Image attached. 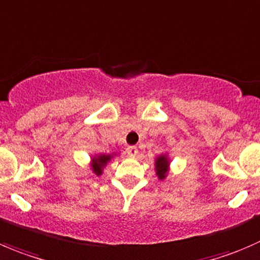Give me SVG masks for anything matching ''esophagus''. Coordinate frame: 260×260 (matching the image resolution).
I'll use <instances>...</instances> for the list:
<instances>
[{
    "label": "esophagus",
    "mask_w": 260,
    "mask_h": 260,
    "mask_svg": "<svg viewBox=\"0 0 260 260\" xmlns=\"http://www.w3.org/2000/svg\"><path fill=\"white\" fill-rule=\"evenodd\" d=\"M125 152H127L129 156H137L138 150L136 146H128V147L125 148Z\"/></svg>",
    "instance_id": "1"
}]
</instances>
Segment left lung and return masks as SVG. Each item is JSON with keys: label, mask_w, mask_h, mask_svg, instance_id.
Here are the masks:
<instances>
[{"label": "left lung", "mask_w": 260, "mask_h": 260, "mask_svg": "<svg viewBox=\"0 0 260 260\" xmlns=\"http://www.w3.org/2000/svg\"><path fill=\"white\" fill-rule=\"evenodd\" d=\"M168 160H166L165 156H160V157L156 160V171H157V176L160 179L165 178L166 173H168Z\"/></svg>", "instance_id": "left-lung-1"}]
</instances>
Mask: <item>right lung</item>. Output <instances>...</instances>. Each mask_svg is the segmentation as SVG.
Returning a JSON list of instances; mask_svg holds the SVG:
<instances>
[{"label":"right lung","mask_w":260,"mask_h":260,"mask_svg":"<svg viewBox=\"0 0 260 260\" xmlns=\"http://www.w3.org/2000/svg\"><path fill=\"white\" fill-rule=\"evenodd\" d=\"M110 160V156L103 155L99 156L98 158H94V162H92V170L96 175H100L102 174V168L107 164V161Z\"/></svg>","instance_id":"1"}]
</instances>
